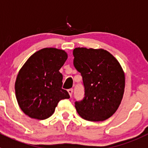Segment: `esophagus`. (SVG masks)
I'll return each mask as SVG.
<instances>
[{
    "label": "esophagus",
    "mask_w": 148,
    "mask_h": 148,
    "mask_svg": "<svg viewBox=\"0 0 148 148\" xmlns=\"http://www.w3.org/2000/svg\"><path fill=\"white\" fill-rule=\"evenodd\" d=\"M68 92H69L70 97H71V95H72V93H73V89L72 88L69 89V90H68Z\"/></svg>",
    "instance_id": "obj_1"
}]
</instances>
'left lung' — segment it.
<instances>
[{
	"instance_id": "1",
	"label": "left lung",
	"mask_w": 148,
	"mask_h": 148,
	"mask_svg": "<svg viewBox=\"0 0 148 148\" xmlns=\"http://www.w3.org/2000/svg\"><path fill=\"white\" fill-rule=\"evenodd\" d=\"M73 55L85 88L83 99L75 102L77 113L88 121L108 119L119 108L125 90V74L119 62L101 49L76 48Z\"/></svg>"
}]
</instances>
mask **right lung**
Masks as SVG:
<instances>
[{
    "label": "right lung",
    "mask_w": 148,
    "mask_h": 148,
    "mask_svg": "<svg viewBox=\"0 0 148 148\" xmlns=\"http://www.w3.org/2000/svg\"><path fill=\"white\" fill-rule=\"evenodd\" d=\"M67 53L55 48H45L28 59L16 78V99L21 110L33 119L51 116L61 99L70 98L62 88L59 71L67 60Z\"/></svg>",
    "instance_id": "obj_1"
}]
</instances>
